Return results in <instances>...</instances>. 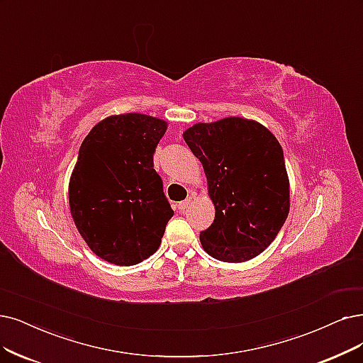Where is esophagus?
Here are the masks:
<instances>
[{"mask_svg":"<svg viewBox=\"0 0 363 363\" xmlns=\"http://www.w3.org/2000/svg\"><path fill=\"white\" fill-rule=\"evenodd\" d=\"M190 203H191V199H190V197L185 199L184 202H179V203H178V209H179V211H185L186 208L190 206Z\"/></svg>","mask_w":363,"mask_h":363,"instance_id":"34e87169","label":"esophagus"}]
</instances>
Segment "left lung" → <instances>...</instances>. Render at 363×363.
<instances>
[{
	"label": "left lung",
	"mask_w": 363,
	"mask_h": 363,
	"mask_svg": "<svg viewBox=\"0 0 363 363\" xmlns=\"http://www.w3.org/2000/svg\"><path fill=\"white\" fill-rule=\"evenodd\" d=\"M200 160L216 218L200 242L211 257L240 263L257 257L279 233L290 211L283 147L257 121L223 118L184 131Z\"/></svg>",
	"instance_id": "8db88e82"
}]
</instances>
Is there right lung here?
<instances>
[{
	"instance_id": "right-lung-1",
	"label": "right lung",
	"mask_w": 363,
	"mask_h": 363,
	"mask_svg": "<svg viewBox=\"0 0 363 363\" xmlns=\"http://www.w3.org/2000/svg\"><path fill=\"white\" fill-rule=\"evenodd\" d=\"M167 123L143 113L107 116L80 145L69 184L73 221L100 259L131 266L158 250L173 211L154 169Z\"/></svg>"
}]
</instances>
